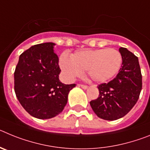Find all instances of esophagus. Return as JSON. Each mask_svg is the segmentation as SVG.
Returning a JSON list of instances; mask_svg holds the SVG:
<instances>
[{
	"instance_id": "obj_1",
	"label": "esophagus",
	"mask_w": 150,
	"mask_h": 150,
	"mask_svg": "<svg viewBox=\"0 0 150 150\" xmlns=\"http://www.w3.org/2000/svg\"><path fill=\"white\" fill-rule=\"evenodd\" d=\"M79 86H80L81 88H83V89H87V88H88V86H86V85L80 84V85H79Z\"/></svg>"
}]
</instances>
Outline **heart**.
<instances>
[{"label":"heart","mask_w":150,"mask_h":150,"mask_svg":"<svg viewBox=\"0 0 150 150\" xmlns=\"http://www.w3.org/2000/svg\"><path fill=\"white\" fill-rule=\"evenodd\" d=\"M122 63L120 52L112 48L80 50L71 58L65 53L59 58L60 67L68 79H74L86 70L88 76L97 83H104L114 77Z\"/></svg>","instance_id":"heart-1"}]
</instances>
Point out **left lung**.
<instances>
[{
    "label": "left lung",
    "mask_w": 150,
    "mask_h": 150,
    "mask_svg": "<svg viewBox=\"0 0 150 150\" xmlns=\"http://www.w3.org/2000/svg\"><path fill=\"white\" fill-rule=\"evenodd\" d=\"M122 58L116 77L98 85L99 96L90 101L95 114L105 120H116L133 108L142 89V75L138 58L126 48H120Z\"/></svg>",
    "instance_id": "8db88e82"
}]
</instances>
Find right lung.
Listing matches in <instances>:
<instances>
[{"instance_id": "1", "label": "right lung", "mask_w": 150, "mask_h": 150, "mask_svg": "<svg viewBox=\"0 0 150 150\" xmlns=\"http://www.w3.org/2000/svg\"><path fill=\"white\" fill-rule=\"evenodd\" d=\"M54 43L32 46L22 52L14 72V90L18 101L30 116L40 120L62 112L69 91L76 84L60 82L59 57Z\"/></svg>"}]
</instances>
